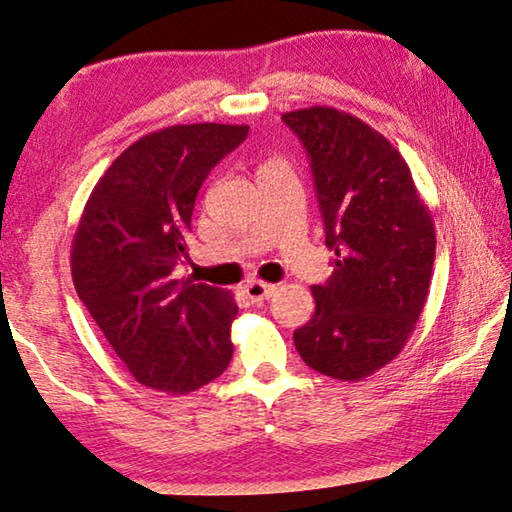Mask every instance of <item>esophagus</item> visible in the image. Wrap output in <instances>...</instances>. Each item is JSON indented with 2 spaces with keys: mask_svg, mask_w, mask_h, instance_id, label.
Returning <instances> with one entry per match:
<instances>
[{
  "mask_svg": "<svg viewBox=\"0 0 512 512\" xmlns=\"http://www.w3.org/2000/svg\"><path fill=\"white\" fill-rule=\"evenodd\" d=\"M274 290H277V286H272V283H265V281H249L245 286V293L251 302L270 300Z\"/></svg>",
  "mask_w": 512,
  "mask_h": 512,
  "instance_id": "esophagus-1",
  "label": "esophagus"
}]
</instances>
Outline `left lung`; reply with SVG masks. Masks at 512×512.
<instances>
[{"mask_svg":"<svg viewBox=\"0 0 512 512\" xmlns=\"http://www.w3.org/2000/svg\"><path fill=\"white\" fill-rule=\"evenodd\" d=\"M306 148L334 272L295 329L306 366L359 382L400 355L426 306L435 224L391 141L357 116L306 107L281 116Z\"/></svg>","mask_w":512,"mask_h":512,"instance_id":"8db88e82","label":"left lung"}]
</instances>
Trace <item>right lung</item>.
<instances>
[{
  "label": "right lung",
  "mask_w": 512,
  "mask_h": 512,
  "mask_svg": "<svg viewBox=\"0 0 512 512\" xmlns=\"http://www.w3.org/2000/svg\"><path fill=\"white\" fill-rule=\"evenodd\" d=\"M247 132L224 123L151 132L109 164L86 201L70 247L75 290L144 387L183 396L233 357V295L174 272L203 180Z\"/></svg>",
  "instance_id": "1"
}]
</instances>
